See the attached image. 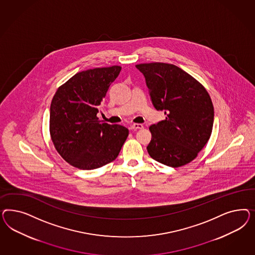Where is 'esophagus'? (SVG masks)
<instances>
[{
	"mask_svg": "<svg viewBox=\"0 0 255 255\" xmlns=\"http://www.w3.org/2000/svg\"><path fill=\"white\" fill-rule=\"evenodd\" d=\"M143 125L139 124H132L129 126V129L130 130H137V129H143Z\"/></svg>",
	"mask_w": 255,
	"mask_h": 255,
	"instance_id": "obj_1",
	"label": "esophagus"
}]
</instances>
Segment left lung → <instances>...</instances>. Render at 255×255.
<instances>
[{
    "mask_svg": "<svg viewBox=\"0 0 255 255\" xmlns=\"http://www.w3.org/2000/svg\"><path fill=\"white\" fill-rule=\"evenodd\" d=\"M135 67L146 80L150 100L165 119L149 127L147 152L171 167L192 162L208 143L214 122V108L200 83L176 65L152 62Z\"/></svg>",
    "mask_w": 255,
    "mask_h": 255,
    "instance_id": "obj_1",
    "label": "left lung"
}]
</instances>
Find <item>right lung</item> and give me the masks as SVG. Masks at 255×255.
<instances>
[{"label":"right lung","mask_w":255,"mask_h":255,"mask_svg":"<svg viewBox=\"0 0 255 255\" xmlns=\"http://www.w3.org/2000/svg\"><path fill=\"white\" fill-rule=\"evenodd\" d=\"M121 70L115 65L79 72L57 90L52 99V142L62 158L79 169H95L114 161L129 134L126 127L97 118L101 102Z\"/></svg>","instance_id":"right-lung-1"}]
</instances>
